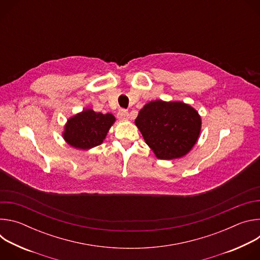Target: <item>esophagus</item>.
Returning a JSON list of instances; mask_svg holds the SVG:
<instances>
[{
	"mask_svg": "<svg viewBox=\"0 0 260 260\" xmlns=\"http://www.w3.org/2000/svg\"><path fill=\"white\" fill-rule=\"evenodd\" d=\"M118 118L120 120H126L128 118V112L125 109H120L119 112H118Z\"/></svg>",
	"mask_w": 260,
	"mask_h": 260,
	"instance_id": "34e87169",
	"label": "esophagus"
}]
</instances>
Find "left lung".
I'll list each match as a JSON object with an SVG mask.
<instances>
[{
  "mask_svg": "<svg viewBox=\"0 0 260 260\" xmlns=\"http://www.w3.org/2000/svg\"><path fill=\"white\" fill-rule=\"evenodd\" d=\"M135 122L159 159L179 158L188 153L202 125L199 113L189 105L164 101L145 105Z\"/></svg>",
  "mask_w": 260,
  "mask_h": 260,
  "instance_id": "8db88e82",
  "label": "left lung"
}]
</instances>
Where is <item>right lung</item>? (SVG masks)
<instances>
[{"mask_svg":"<svg viewBox=\"0 0 260 260\" xmlns=\"http://www.w3.org/2000/svg\"><path fill=\"white\" fill-rule=\"evenodd\" d=\"M115 117L110 114L96 113L86 109L68 120L63 138L67 143L79 149H89L103 143Z\"/></svg>","mask_w":260,"mask_h":260,"instance_id":"right-lung-1","label":"right lung"}]
</instances>
